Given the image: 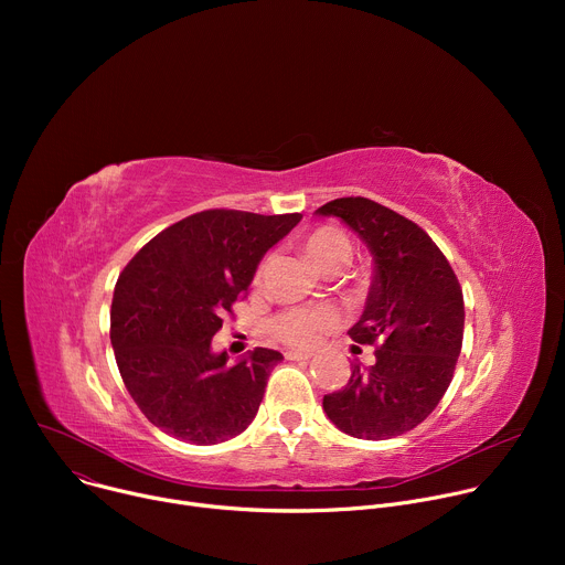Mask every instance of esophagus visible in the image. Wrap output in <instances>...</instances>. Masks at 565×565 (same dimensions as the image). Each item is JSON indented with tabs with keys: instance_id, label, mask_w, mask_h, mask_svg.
Segmentation results:
<instances>
[{
	"instance_id": "obj_1",
	"label": "esophagus",
	"mask_w": 565,
	"mask_h": 565,
	"mask_svg": "<svg viewBox=\"0 0 565 565\" xmlns=\"http://www.w3.org/2000/svg\"><path fill=\"white\" fill-rule=\"evenodd\" d=\"M310 358H312L310 353H295V351L286 353V360H292V362H308Z\"/></svg>"
}]
</instances>
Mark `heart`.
<instances>
[{"mask_svg": "<svg viewBox=\"0 0 565 565\" xmlns=\"http://www.w3.org/2000/svg\"><path fill=\"white\" fill-rule=\"evenodd\" d=\"M308 259L321 270H340L353 255L349 234L338 225H319L301 238ZM262 277V270H259ZM338 312L329 306H295L279 312L273 321V333L288 347L310 349L327 331L335 329Z\"/></svg>", "mask_w": 565, "mask_h": 565, "instance_id": "b5f03b06", "label": "heart"}]
</instances>
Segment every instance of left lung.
I'll list each match as a JSON object with an SVG mask.
<instances>
[{
    "label": "left lung",
    "instance_id": "1",
    "mask_svg": "<svg viewBox=\"0 0 565 565\" xmlns=\"http://www.w3.org/2000/svg\"><path fill=\"white\" fill-rule=\"evenodd\" d=\"M317 214L342 218L375 264L364 312L349 331L375 347V364H353L347 386L321 405L353 438L402 436L438 407L454 377L465 327L460 284L420 225L371 199H335Z\"/></svg>",
    "mask_w": 565,
    "mask_h": 565
}]
</instances>
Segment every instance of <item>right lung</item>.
Masks as SVG:
<instances>
[{
	"label": "right lung",
	"mask_w": 565,
	"mask_h": 565,
	"mask_svg": "<svg viewBox=\"0 0 565 565\" xmlns=\"http://www.w3.org/2000/svg\"><path fill=\"white\" fill-rule=\"evenodd\" d=\"M301 214L205 210L160 234L125 266L111 301V347L145 418L183 443L216 445L255 420L279 351L236 364L212 351L225 312Z\"/></svg>",
	"instance_id": "add662e5"
}]
</instances>
